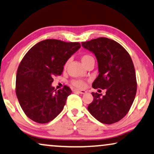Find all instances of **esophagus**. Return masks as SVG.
<instances>
[{"label": "esophagus", "mask_w": 154, "mask_h": 154, "mask_svg": "<svg viewBox=\"0 0 154 154\" xmlns=\"http://www.w3.org/2000/svg\"><path fill=\"white\" fill-rule=\"evenodd\" d=\"M75 91H76V92H78V93H79V94H86V91H85V90H80V89H75Z\"/></svg>", "instance_id": "esophagus-1"}]
</instances>
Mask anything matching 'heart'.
<instances>
[{
    "label": "heart",
    "mask_w": 154,
    "mask_h": 154,
    "mask_svg": "<svg viewBox=\"0 0 154 154\" xmlns=\"http://www.w3.org/2000/svg\"><path fill=\"white\" fill-rule=\"evenodd\" d=\"M81 61H82L83 65L86 66V64L88 63L89 62L94 61V57L91 56V55L85 54V55H83V56H81ZM68 63V61L66 63L64 67L66 68V66H67ZM73 84L75 86L78 87V88H84L85 86H86V83H85L84 81H83L82 80H75V81H73Z\"/></svg>",
    "instance_id": "b5f03b06"
}]
</instances>
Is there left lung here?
<instances>
[{
    "label": "left lung",
    "instance_id": "left-lung-1",
    "mask_svg": "<svg viewBox=\"0 0 154 154\" xmlns=\"http://www.w3.org/2000/svg\"><path fill=\"white\" fill-rule=\"evenodd\" d=\"M98 62V75L92 84L94 88L106 89V94L91 93L94 100L88 110L100 123L111 124L122 119L135 98L137 83L134 63L122 45L107 38L82 42Z\"/></svg>",
    "mask_w": 154,
    "mask_h": 154
}]
</instances>
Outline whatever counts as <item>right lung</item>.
I'll return each instance as SVG.
<instances>
[{
	"instance_id": "add662e5",
	"label": "right lung",
	"mask_w": 154,
	"mask_h": 154,
	"mask_svg": "<svg viewBox=\"0 0 154 154\" xmlns=\"http://www.w3.org/2000/svg\"><path fill=\"white\" fill-rule=\"evenodd\" d=\"M81 48L79 43L60 40L41 41L28 51L18 66L16 93L26 115L38 123L50 122L65 106L71 90L52 86L54 75H61L63 66Z\"/></svg>"
}]
</instances>
